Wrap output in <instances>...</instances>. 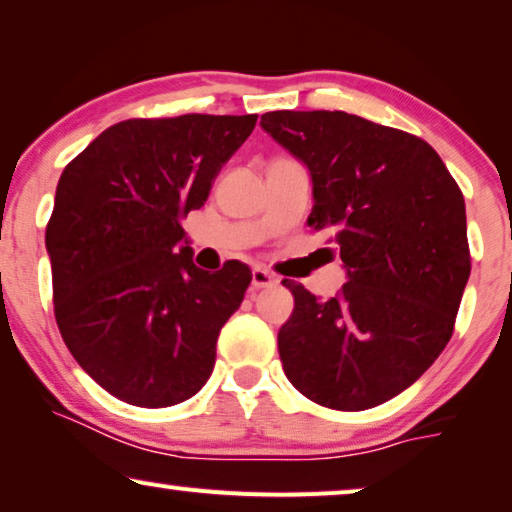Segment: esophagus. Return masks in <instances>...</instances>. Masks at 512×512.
<instances>
[{
    "instance_id": "esophagus-1",
    "label": "esophagus",
    "mask_w": 512,
    "mask_h": 512,
    "mask_svg": "<svg viewBox=\"0 0 512 512\" xmlns=\"http://www.w3.org/2000/svg\"><path fill=\"white\" fill-rule=\"evenodd\" d=\"M251 286H254V290L272 288L277 286V277H274L272 272L263 270V267H254V270H251Z\"/></svg>"
}]
</instances>
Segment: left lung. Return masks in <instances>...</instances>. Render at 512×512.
Here are the masks:
<instances>
[{
	"label": "left lung",
	"instance_id": "left-lung-1",
	"mask_svg": "<svg viewBox=\"0 0 512 512\" xmlns=\"http://www.w3.org/2000/svg\"><path fill=\"white\" fill-rule=\"evenodd\" d=\"M261 128L306 164V224L332 235L348 281L320 300L288 281L279 329L293 387L329 410L382 405L428 371L453 334L471 258L465 199L410 132L345 112H267Z\"/></svg>",
	"mask_w": 512,
	"mask_h": 512
}]
</instances>
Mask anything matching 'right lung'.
Returning a JSON list of instances; mask_svg holds the SVG:
<instances>
[{
    "label": "right lung",
    "mask_w": 512,
    "mask_h": 512,
    "mask_svg": "<svg viewBox=\"0 0 512 512\" xmlns=\"http://www.w3.org/2000/svg\"><path fill=\"white\" fill-rule=\"evenodd\" d=\"M256 119L121 121L59 178L45 231L54 318L77 364L123 403L171 407L208 382L251 270L196 267L183 219L206 203Z\"/></svg>",
    "instance_id": "right-lung-1"
}]
</instances>
